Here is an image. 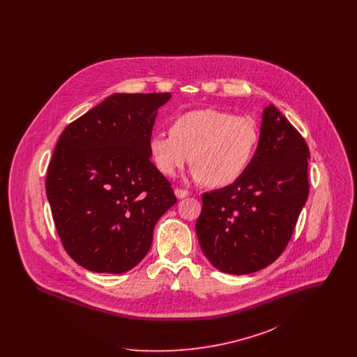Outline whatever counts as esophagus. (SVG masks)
Listing matches in <instances>:
<instances>
[{
  "mask_svg": "<svg viewBox=\"0 0 357 357\" xmlns=\"http://www.w3.org/2000/svg\"><path fill=\"white\" fill-rule=\"evenodd\" d=\"M174 192H175V197H176L178 199L186 198L187 195H188V191H187V190H183V188H175V190H174Z\"/></svg>",
  "mask_w": 357,
  "mask_h": 357,
  "instance_id": "34e87169",
  "label": "esophagus"
}]
</instances>
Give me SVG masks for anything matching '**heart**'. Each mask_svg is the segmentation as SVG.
Returning a JSON list of instances; mask_svg holds the SVG:
<instances>
[{"label": "heart", "mask_w": 357, "mask_h": 357, "mask_svg": "<svg viewBox=\"0 0 357 357\" xmlns=\"http://www.w3.org/2000/svg\"><path fill=\"white\" fill-rule=\"evenodd\" d=\"M258 137L255 119L204 108L172 120L170 136H151L149 151L155 167L166 176H174L190 160L195 182L225 187L248 170Z\"/></svg>", "instance_id": "obj_1"}]
</instances>
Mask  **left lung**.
<instances>
[{"label":"left lung","mask_w":357,"mask_h":357,"mask_svg":"<svg viewBox=\"0 0 357 357\" xmlns=\"http://www.w3.org/2000/svg\"><path fill=\"white\" fill-rule=\"evenodd\" d=\"M305 139L273 105L237 182L202 195L195 223L206 258L229 274L258 272L285 250L309 194Z\"/></svg>","instance_id":"obj_1"}]
</instances>
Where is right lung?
I'll list each match as a JSON object with an SVG mask.
<instances>
[{
  "instance_id": "right-lung-1",
  "label": "right lung",
  "mask_w": 357,
  "mask_h": 357,
  "mask_svg": "<svg viewBox=\"0 0 357 357\" xmlns=\"http://www.w3.org/2000/svg\"><path fill=\"white\" fill-rule=\"evenodd\" d=\"M171 93H115L72 121L47 172V197L70 258L91 272H128L147 255L158 220L176 204L150 160L159 107Z\"/></svg>"
}]
</instances>
